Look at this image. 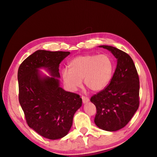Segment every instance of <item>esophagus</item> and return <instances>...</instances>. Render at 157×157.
<instances>
[{
	"label": "esophagus",
	"instance_id": "obj_1",
	"mask_svg": "<svg viewBox=\"0 0 157 157\" xmlns=\"http://www.w3.org/2000/svg\"><path fill=\"white\" fill-rule=\"evenodd\" d=\"M82 102L84 103H86L87 102L89 101V98L87 96H82Z\"/></svg>",
	"mask_w": 157,
	"mask_h": 157
}]
</instances>
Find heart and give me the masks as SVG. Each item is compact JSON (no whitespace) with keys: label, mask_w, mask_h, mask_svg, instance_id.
<instances>
[{"label":"heart","mask_w":157,"mask_h":157,"mask_svg":"<svg viewBox=\"0 0 157 157\" xmlns=\"http://www.w3.org/2000/svg\"><path fill=\"white\" fill-rule=\"evenodd\" d=\"M69 68L61 71L63 82L70 91L75 92L83 80L90 91L98 92L105 89L114 73V63L107 54H84L76 57L69 63Z\"/></svg>","instance_id":"b5f03b06"}]
</instances>
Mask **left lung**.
<instances>
[{"mask_svg": "<svg viewBox=\"0 0 157 157\" xmlns=\"http://www.w3.org/2000/svg\"><path fill=\"white\" fill-rule=\"evenodd\" d=\"M99 47L112 52L117 59V67L110 83L90 98L96 107L95 124L106 131L124 128L140 105V79L131 57L117 48Z\"/></svg>", "mask_w": 157, "mask_h": 157, "instance_id": "8db88e82", "label": "left lung"}]
</instances>
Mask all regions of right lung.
<instances>
[{
	"label": "right lung",
	"mask_w": 157,
	"mask_h": 157,
	"mask_svg": "<svg viewBox=\"0 0 157 157\" xmlns=\"http://www.w3.org/2000/svg\"><path fill=\"white\" fill-rule=\"evenodd\" d=\"M69 52L37 50L21 63L17 72L19 102L28 126L49 140L68 134L75 112L82 105L77 94L66 92L58 78L59 63ZM47 69L52 78H42L38 69Z\"/></svg>",
	"instance_id": "add662e5"
}]
</instances>
